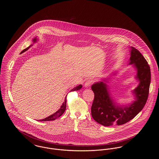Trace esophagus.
<instances>
[{"label": "esophagus", "mask_w": 159, "mask_h": 159, "mask_svg": "<svg viewBox=\"0 0 159 159\" xmlns=\"http://www.w3.org/2000/svg\"><path fill=\"white\" fill-rule=\"evenodd\" d=\"M93 83V80H87L85 83H84V86L86 87V88H88V87H89L90 86H91V84Z\"/></svg>", "instance_id": "esophagus-1"}]
</instances>
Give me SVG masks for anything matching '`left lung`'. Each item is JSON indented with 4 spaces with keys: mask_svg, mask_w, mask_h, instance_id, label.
Here are the masks:
<instances>
[{
    "mask_svg": "<svg viewBox=\"0 0 159 159\" xmlns=\"http://www.w3.org/2000/svg\"><path fill=\"white\" fill-rule=\"evenodd\" d=\"M129 65H132L136 70L135 79L139 82L132 91L134 101L132 103L120 105L111 96L109 89L108 78L93 84L91 89L95 94L91 107L93 119L99 124L110 126L121 125L134 119L144 108L148 98L151 82V71L147 61L135 48L130 47ZM117 71L113 73L116 75Z\"/></svg>",
    "mask_w": 159,
    "mask_h": 159,
    "instance_id": "left-lung-1",
    "label": "left lung"
}]
</instances>
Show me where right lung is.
Here are the masks:
<instances>
[{"label":"right lung","instance_id":"add662e5","mask_svg":"<svg viewBox=\"0 0 159 159\" xmlns=\"http://www.w3.org/2000/svg\"><path fill=\"white\" fill-rule=\"evenodd\" d=\"M38 40H39V39H38L37 37L34 38V39H33V44L30 45L29 47H27V48L24 49V50H23V51H21V53H23V52H25L26 51H27L30 48H31L32 46L33 45L34 43H36V42H38ZM82 88V84H79V85L76 86L75 88H74L73 89H72L70 92L78 91V90ZM66 100H67V99H66V97L65 99H64V101L63 103L62 104V105L61 106L60 109H59L58 111H57V112H55V113L52 114V115H51V116H49L46 117L45 119H42V120H40V121H51V120H54L57 119V118L60 117L61 116L62 114L64 113V112L65 110H66V102H67V101H66Z\"/></svg>","mask_w":159,"mask_h":159}]
</instances>
